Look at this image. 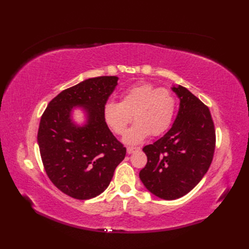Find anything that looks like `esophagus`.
Listing matches in <instances>:
<instances>
[{"label": "esophagus", "mask_w": 249, "mask_h": 249, "mask_svg": "<svg viewBox=\"0 0 249 249\" xmlns=\"http://www.w3.org/2000/svg\"><path fill=\"white\" fill-rule=\"evenodd\" d=\"M140 147H134V146H127L126 147V153L127 154H132L134 152H136V150H139Z\"/></svg>", "instance_id": "esophagus-1"}]
</instances>
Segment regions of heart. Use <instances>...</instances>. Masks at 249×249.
<instances>
[{"instance_id":"1","label":"heart","mask_w":249,"mask_h":249,"mask_svg":"<svg viewBox=\"0 0 249 249\" xmlns=\"http://www.w3.org/2000/svg\"><path fill=\"white\" fill-rule=\"evenodd\" d=\"M177 109V99L171 90L158 87L150 82H139L125 88L120 102H108L103 114L106 124L117 135H124L132 122L136 123L125 135V142L139 143L149 134L160 136L172 124Z\"/></svg>"}]
</instances>
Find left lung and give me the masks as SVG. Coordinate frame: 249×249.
<instances>
[{"mask_svg":"<svg viewBox=\"0 0 249 249\" xmlns=\"http://www.w3.org/2000/svg\"><path fill=\"white\" fill-rule=\"evenodd\" d=\"M172 90L180 100L178 116L162 138L143 147L147 163L139 173L148 191L167 200L184 196L200 182L216 144L208 106L183 86Z\"/></svg>","mask_w":249,"mask_h":249,"instance_id":"left-lung-1","label":"left lung"}]
</instances>
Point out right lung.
<instances>
[{
	"label": "right lung",
	"instance_id": "1",
	"mask_svg": "<svg viewBox=\"0 0 249 249\" xmlns=\"http://www.w3.org/2000/svg\"><path fill=\"white\" fill-rule=\"evenodd\" d=\"M117 77L83 81L53 99L40 119L38 141L44 170L60 191L76 199H89L107 189L126 148L105 122L103 109L117 85ZM88 112V124L70 120L73 107Z\"/></svg>",
	"mask_w": 249,
	"mask_h": 249
}]
</instances>
